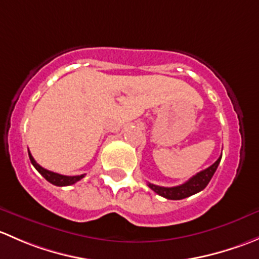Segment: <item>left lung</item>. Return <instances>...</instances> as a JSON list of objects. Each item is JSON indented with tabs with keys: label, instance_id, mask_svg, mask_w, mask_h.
<instances>
[{
	"label": "left lung",
	"instance_id": "left-lung-1",
	"mask_svg": "<svg viewBox=\"0 0 259 259\" xmlns=\"http://www.w3.org/2000/svg\"><path fill=\"white\" fill-rule=\"evenodd\" d=\"M221 159L222 155L217 159L215 163L211 164L209 168L199 171V173L195 174V176L192 177L189 180H187V182L183 183V184L177 185V187H159V185L151 184V183H148V185L151 190H154V192L156 193V194L161 195V197L166 198V199H184V198L190 197V195L197 194V193H199L200 190H203L207 187L208 183L210 182L211 177L215 173L219 163H221Z\"/></svg>",
	"mask_w": 259,
	"mask_h": 259
}]
</instances>
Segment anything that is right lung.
<instances>
[{
  "label": "right lung",
  "mask_w": 259,
  "mask_h": 259,
  "mask_svg": "<svg viewBox=\"0 0 259 259\" xmlns=\"http://www.w3.org/2000/svg\"><path fill=\"white\" fill-rule=\"evenodd\" d=\"M28 156H30V160L32 163V165L35 166L36 170L41 174L48 182L51 183V184L57 185V187H66V185H71L75 184L76 182H79L80 179H82L85 177V174H81V176H74V177H69V176H61V174L54 173V171H50L48 169L42 168L41 165H38L36 163V160L33 159V156L31 155V153L28 151Z\"/></svg>",
  "instance_id": "obj_1"
}]
</instances>
